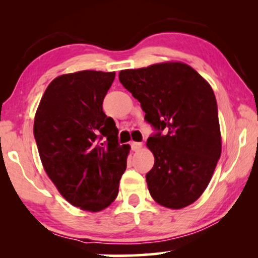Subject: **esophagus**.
Returning <instances> with one entry per match:
<instances>
[{
	"label": "esophagus",
	"mask_w": 258,
	"mask_h": 258,
	"mask_svg": "<svg viewBox=\"0 0 258 258\" xmlns=\"http://www.w3.org/2000/svg\"><path fill=\"white\" fill-rule=\"evenodd\" d=\"M142 143L141 142H131V148H132L133 151H138L141 149Z\"/></svg>",
	"instance_id": "34e87169"
}]
</instances>
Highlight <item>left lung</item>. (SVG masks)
<instances>
[{
    "instance_id": "obj_1",
    "label": "left lung",
    "mask_w": 258,
    "mask_h": 258,
    "mask_svg": "<svg viewBox=\"0 0 258 258\" xmlns=\"http://www.w3.org/2000/svg\"><path fill=\"white\" fill-rule=\"evenodd\" d=\"M119 82L141 103L156 133L147 146L155 165L146 178L157 203L180 209L195 203L211 181L222 142L211 85L182 62L126 69Z\"/></svg>"
}]
</instances>
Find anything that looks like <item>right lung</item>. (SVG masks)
<instances>
[{"mask_svg": "<svg viewBox=\"0 0 258 258\" xmlns=\"http://www.w3.org/2000/svg\"><path fill=\"white\" fill-rule=\"evenodd\" d=\"M113 80L115 73L100 71L56 77L35 115L34 137L46 174L68 203L89 212L116 199L130 151L102 110Z\"/></svg>", "mask_w": 258, "mask_h": 258, "instance_id": "add662e5", "label": "right lung"}]
</instances>
